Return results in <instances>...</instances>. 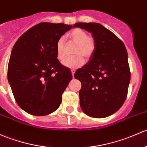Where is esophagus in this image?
Returning a JSON list of instances; mask_svg holds the SVG:
<instances>
[{
  "mask_svg": "<svg viewBox=\"0 0 147 147\" xmlns=\"http://www.w3.org/2000/svg\"><path fill=\"white\" fill-rule=\"evenodd\" d=\"M71 72H72V78H74V74H75V70H73V69H72V70H71Z\"/></svg>",
  "mask_w": 147,
  "mask_h": 147,
  "instance_id": "1",
  "label": "esophagus"
}]
</instances>
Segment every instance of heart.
<instances>
[{"label":"heart","instance_id":"1","mask_svg":"<svg viewBox=\"0 0 147 147\" xmlns=\"http://www.w3.org/2000/svg\"><path fill=\"white\" fill-rule=\"evenodd\" d=\"M72 42L76 45L74 50V58H65L63 61V65L70 69H77L83 65L84 60L89 59L94 55L96 49L95 39L88 34L84 29L76 28L69 34ZM66 44L65 37L62 36L58 38L56 43V56L58 60L62 61L65 55Z\"/></svg>","mask_w":147,"mask_h":147}]
</instances>
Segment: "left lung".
Segmentation results:
<instances>
[{
	"label": "left lung",
	"instance_id": "8db88e82",
	"mask_svg": "<svg viewBox=\"0 0 147 147\" xmlns=\"http://www.w3.org/2000/svg\"><path fill=\"white\" fill-rule=\"evenodd\" d=\"M73 27L91 32L96 44L89 62L74 75L82 83L80 106L89 116L106 118L121 108L127 95L130 70L126 48L116 35L98 23L79 22Z\"/></svg>",
	"mask_w": 147,
	"mask_h": 147
}]
</instances>
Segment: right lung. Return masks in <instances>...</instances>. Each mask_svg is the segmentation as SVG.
<instances>
[{
	"mask_svg": "<svg viewBox=\"0 0 147 147\" xmlns=\"http://www.w3.org/2000/svg\"><path fill=\"white\" fill-rule=\"evenodd\" d=\"M72 27L39 23L24 32L12 48L7 80L17 103L31 115H49L61 105L72 77L57 59L56 43Z\"/></svg>",
	"mask_w": 147,
	"mask_h": 147,
	"instance_id": "1",
	"label": "right lung"
}]
</instances>
